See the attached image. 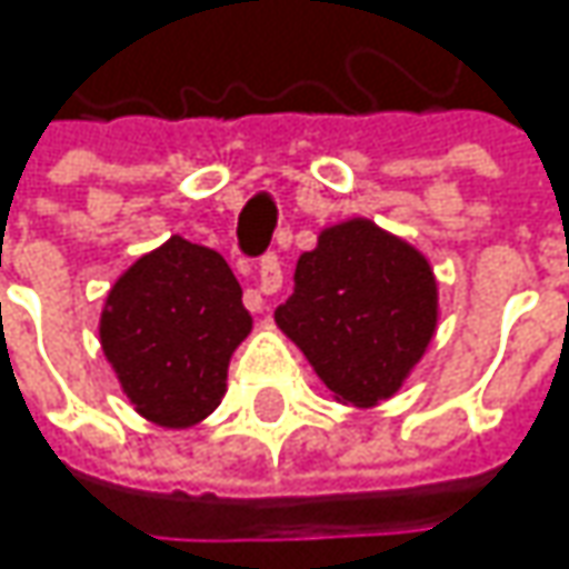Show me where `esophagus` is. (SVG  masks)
Wrapping results in <instances>:
<instances>
[{
	"instance_id": "34e87169",
	"label": "esophagus",
	"mask_w": 569,
	"mask_h": 569,
	"mask_svg": "<svg viewBox=\"0 0 569 569\" xmlns=\"http://www.w3.org/2000/svg\"><path fill=\"white\" fill-rule=\"evenodd\" d=\"M280 286H283V267H280V260L273 258V254H267V258L260 260L258 286L244 292V306L251 311H263L267 309V296H273Z\"/></svg>"
}]
</instances>
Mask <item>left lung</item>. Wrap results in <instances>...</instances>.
Wrapping results in <instances>:
<instances>
[{
    "mask_svg": "<svg viewBox=\"0 0 569 569\" xmlns=\"http://www.w3.org/2000/svg\"><path fill=\"white\" fill-rule=\"evenodd\" d=\"M277 328L306 353L333 401L376 408L401 391L439 325L430 260L372 219L321 229L296 263Z\"/></svg>",
    "mask_w": 569,
    "mask_h": 569,
    "instance_id": "left-lung-1",
    "label": "left lung"
}]
</instances>
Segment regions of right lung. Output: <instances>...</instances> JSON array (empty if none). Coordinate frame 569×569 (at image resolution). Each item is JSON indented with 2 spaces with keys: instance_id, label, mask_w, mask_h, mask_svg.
Segmentation results:
<instances>
[{
  "instance_id": "right-lung-1",
  "label": "right lung",
  "mask_w": 569,
  "mask_h": 569,
  "mask_svg": "<svg viewBox=\"0 0 569 569\" xmlns=\"http://www.w3.org/2000/svg\"><path fill=\"white\" fill-rule=\"evenodd\" d=\"M251 325L226 258L171 236L117 277L98 337L139 417L187 430L219 408L229 359Z\"/></svg>"
}]
</instances>
